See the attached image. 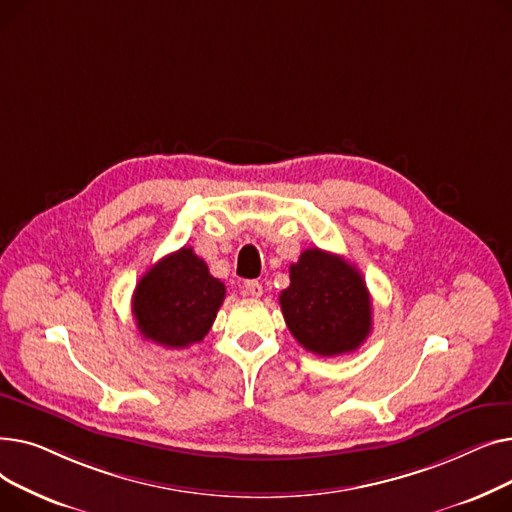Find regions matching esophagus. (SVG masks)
I'll list each match as a JSON object with an SVG mask.
<instances>
[{"instance_id":"obj_1","label":"esophagus","mask_w":512,"mask_h":512,"mask_svg":"<svg viewBox=\"0 0 512 512\" xmlns=\"http://www.w3.org/2000/svg\"><path fill=\"white\" fill-rule=\"evenodd\" d=\"M242 288H245V294H249V297H255V299L263 294V286L257 280H247Z\"/></svg>"}]
</instances>
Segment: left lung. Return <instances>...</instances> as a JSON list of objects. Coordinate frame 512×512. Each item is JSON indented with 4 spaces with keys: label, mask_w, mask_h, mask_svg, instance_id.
Wrapping results in <instances>:
<instances>
[{
    "label": "left lung",
    "mask_w": 512,
    "mask_h": 512,
    "mask_svg": "<svg viewBox=\"0 0 512 512\" xmlns=\"http://www.w3.org/2000/svg\"><path fill=\"white\" fill-rule=\"evenodd\" d=\"M290 334L321 357L353 353L371 332V297L355 265L321 249H307L290 265L280 292Z\"/></svg>",
    "instance_id": "8db88e82"
}]
</instances>
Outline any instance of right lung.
I'll return each mask as SVG.
<instances>
[{"instance_id": "add662e5", "label": "right lung", "mask_w": 512, "mask_h": 512, "mask_svg": "<svg viewBox=\"0 0 512 512\" xmlns=\"http://www.w3.org/2000/svg\"><path fill=\"white\" fill-rule=\"evenodd\" d=\"M226 297V286L207 263L182 247L157 261L132 294V315L145 340L166 348L201 342Z\"/></svg>"}]
</instances>
